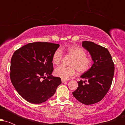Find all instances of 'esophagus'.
I'll return each mask as SVG.
<instances>
[{
  "instance_id": "esophagus-1",
  "label": "esophagus",
  "mask_w": 125,
  "mask_h": 125,
  "mask_svg": "<svg viewBox=\"0 0 125 125\" xmlns=\"http://www.w3.org/2000/svg\"><path fill=\"white\" fill-rule=\"evenodd\" d=\"M66 82H67V81H66V80H64V79H62V83H64Z\"/></svg>"
}]
</instances>
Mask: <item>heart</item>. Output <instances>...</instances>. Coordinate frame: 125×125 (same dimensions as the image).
Segmentation results:
<instances>
[{
  "label": "heart",
  "mask_w": 125,
  "mask_h": 125,
  "mask_svg": "<svg viewBox=\"0 0 125 125\" xmlns=\"http://www.w3.org/2000/svg\"><path fill=\"white\" fill-rule=\"evenodd\" d=\"M66 55L72 59L66 67L59 66L54 69V73L56 76L64 80H67L75 74L76 70L79 73H83L90 69L92 64V59L87 56L86 52L82 48L77 46H72L64 50ZM63 57L61 49H57L53 53L52 61L54 64L60 63Z\"/></svg>",
  "instance_id": "heart-1"
}]
</instances>
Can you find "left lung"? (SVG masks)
I'll return each mask as SVG.
<instances>
[{"label":"left lung","mask_w":125,"mask_h":125,"mask_svg":"<svg viewBox=\"0 0 125 125\" xmlns=\"http://www.w3.org/2000/svg\"><path fill=\"white\" fill-rule=\"evenodd\" d=\"M82 46L90 53L94 61L91 68L81 77L73 96L84 104H92L102 99L112 83L115 64L106 48L92 42L83 41Z\"/></svg>","instance_id":"8db88e82"}]
</instances>
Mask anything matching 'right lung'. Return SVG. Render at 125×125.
I'll use <instances>...</instances> for the list:
<instances>
[{
  "label": "right lung",
  "mask_w": 125,
  "mask_h": 125,
  "mask_svg": "<svg viewBox=\"0 0 125 125\" xmlns=\"http://www.w3.org/2000/svg\"><path fill=\"white\" fill-rule=\"evenodd\" d=\"M59 44L48 42L29 43L16 50L11 59L12 83L24 99L43 103L52 96L61 84V79L51 75L53 53Z\"/></svg>",
  "instance_id": "obj_1"
}]
</instances>
